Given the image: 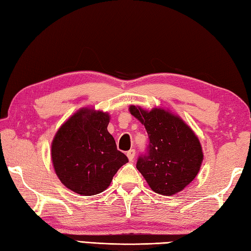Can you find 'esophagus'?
<instances>
[{"label": "esophagus", "mask_w": 251, "mask_h": 251, "mask_svg": "<svg viewBox=\"0 0 251 251\" xmlns=\"http://www.w3.org/2000/svg\"><path fill=\"white\" fill-rule=\"evenodd\" d=\"M135 156H136V151L132 149V150H129L128 152H127V157H128V159L130 162H132L135 159Z\"/></svg>", "instance_id": "obj_1"}]
</instances>
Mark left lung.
Here are the masks:
<instances>
[{"label":"left lung","mask_w":251,"mask_h":251,"mask_svg":"<svg viewBox=\"0 0 251 251\" xmlns=\"http://www.w3.org/2000/svg\"><path fill=\"white\" fill-rule=\"evenodd\" d=\"M129 112L145 125L150 139L148 153L138 158L137 169L155 193L166 196L179 193L201 169L204 154L199 138L169 110L148 111L131 104Z\"/></svg>","instance_id":"obj_1"}]
</instances>
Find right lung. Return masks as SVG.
Instances as JSON below:
<instances>
[{
    "mask_svg": "<svg viewBox=\"0 0 251 251\" xmlns=\"http://www.w3.org/2000/svg\"><path fill=\"white\" fill-rule=\"evenodd\" d=\"M108 112L82 108L60 126L51 142L57 177L69 190L83 196L99 194L128 162L108 131Z\"/></svg>",
    "mask_w": 251,
    "mask_h": 251,
    "instance_id": "1",
    "label": "right lung"
}]
</instances>
